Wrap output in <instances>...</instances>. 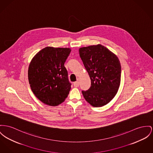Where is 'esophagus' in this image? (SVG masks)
I'll return each mask as SVG.
<instances>
[{"label": "esophagus", "mask_w": 153, "mask_h": 153, "mask_svg": "<svg viewBox=\"0 0 153 153\" xmlns=\"http://www.w3.org/2000/svg\"><path fill=\"white\" fill-rule=\"evenodd\" d=\"M74 86L75 87H78L79 86V79H78L77 81L75 82L74 83Z\"/></svg>", "instance_id": "esophagus-1"}]
</instances>
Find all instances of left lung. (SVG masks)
Here are the masks:
<instances>
[{"label": "left lung", "mask_w": 153, "mask_h": 153, "mask_svg": "<svg viewBox=\"0 0 153 153\" xmlns=\"http://www.w3.org/2000/svg\"><path fill=\"white\" fill-rule=\"evenodd\" d=\"M79 56L91 80V86L82 93L85 99L94 107L110 102L118 91L121 75L117 56L102 45L83 47Z\"/></svg>", "instance_id": "left-lung-1"}]
</instances>
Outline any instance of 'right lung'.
Masks as SVG:
<instances>
[{"label":"right lung","mask_w":153,"mask_h":153,"mask_svg":"<svg viewBox=\"0 0 153 153\" xmlns=\"http://www.w3.org/2000/svg\"><path fill=\"white\" fill-rule=\"evenodd\" d=\"M70 48L46 47L32 59L28 76L31 90L44 104L57 106L64 102L71 89L64 63Z\"/></svg>","instance_id":"add662e5"}]
</instances>
